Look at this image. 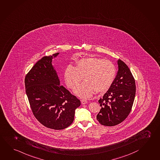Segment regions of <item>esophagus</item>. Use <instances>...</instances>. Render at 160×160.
<instances>
[{
	"label": "esophagus",
	"instance_id": "34e87169",
	"mask_svg": "<svg viewBox=\"0 0 160 160\" xmlns=\"http://www.w3.org/2000/svg\"><path fill=\"white\" fill-rule=\"evenodd\" d=\"M87 102H88L86 100H84V99L81 100L82 104H87Z\"/></svg>",
	"mask_w": 160,
	"mask_h": 160
}]
</instances>
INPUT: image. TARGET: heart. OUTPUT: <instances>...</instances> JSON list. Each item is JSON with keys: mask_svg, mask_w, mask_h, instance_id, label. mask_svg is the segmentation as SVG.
<instances>
[{"mask_svg": "<svg viewBox=\"0 0 160 160\" xmlns=\"http://www.w3.org/2000/svg\"><path fill=\"white\" fill-rule=\"evenodd\" d=\"M116 73V68L111 61L90 57L79 60L76 67L68 66L64 71V80L70 88L74 89L84 77L85 82L79 85L74 92L79 97L89 98L96 91H107L113 82Z\"/></svg>", "mask_w": 160, "mask_h": 160, "instance_id": "heart-1", "label": "heart"}]
</instances>
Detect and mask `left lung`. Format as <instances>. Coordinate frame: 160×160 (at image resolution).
<instances>
[{"label": "left lung", "instance_id": "1", "mask_svg": "<svg viewBox=\"0 0 160 160\" xmlns=\"http://www.w3.org/2000/svg\"><path fill=\"white\" fill-rule=\"evenodd\" d=\"M117 65L118 71L113 83L99 100L102 108L96 119L106 126L118 125L127 118L135 96V81L130 70L120 59Z\"/></svg>", "mask_w": 160, "mask_h": 160}]
</instances>
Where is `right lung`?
Segmentation results:
<instances>
[{
  "label": "right lung",
  "instance_id": "add662e5",
  "mask_svg": "<svg viewBox=\"0 0 160 160\" xmlns=\"http://www.w3.org/2000/svg\"><path fill=\"white\" fill-rule=\"evenodd\" d=\"M60 53L44 56L25 77L27 96L32 113L46 128L62 130L74 119L75 111L81 102L60 85L52 60Z\"/></svg>",
  "mask_w": 160,
  "mask_h": 160
}]
</instances>
